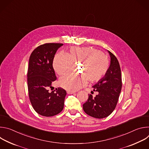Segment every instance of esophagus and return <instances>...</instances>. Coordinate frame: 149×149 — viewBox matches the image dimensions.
Listing matches in <instances>:
<instances>
[{"mask_svg":"<svg viewBox=\"0 0 149 149\" xmlns=\"http://www.w3.org/2000/svg\"><path fill=\"white\" fill-rule=\"evenodd\" d=\"M75 93V91H67V93L68 94H74Z\"/></svg>","mask_w":149,"mask_h":149,"instance_id":"obj_1","label":"esophagus"}]
</instances>
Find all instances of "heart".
<instances>
[{
	"label": "heart",
	"instance_id": "b5f03b06",
	"mask_svg": "<svg viewBox=\"0 0 149 149\" xmlns=\"http://www.w3.org/2000/svg\"><path fill=\"white\" fill-rule=\"evenodd\" d=\"M82 63V75H70L61 78V86L68 90L76 91L87 83L97 82L107 72L109 68L108 58L102 52L91 47H71L66 55L58 54L53 61V67L56 73L63 76L68 74L72 68V63Z\"/></svg>",
	"mask_w": 149,
	"mask_h": 149
}]
</instances>
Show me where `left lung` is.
I'll list each match as a JSON object with an SVG mask.
<instances>
[{
  "instance_id": "8db88e82",
  "label": "left lung",
  "mask_w": 149,
  "mask_h": 149,
  "mask_svg": "<svg viewBox=\"0 0 149 149\" xmlns=\"http://www.w3.org/2000/svg\"><path fill=\"white\" fill-rule=\"evenodd\" d=\"M111 63L105 76L93 87L98 94L93 97L88 94L83 104V110L88 115L102 118L110 115L115 109L122 87L121 69L116 56L109 51ZM94 93L93 91H92Z\"/></svg>"
}]
</instances>
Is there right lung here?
Segmentation results:
<instances>
[{
  "instance_id": "1",
  "label": "right lung",
  "mask_w": 149,
  "mask_h": 149,
  "mask_svg": "<svg viewBox=\"0 0 149 149\" xmlns=\"http://www.w3.org/2000/svg\"><path fill=\"white\" fill-rule=\"evenodd\" d=\"M59 43H47L39 45L31 53L27 73L28 88L31 103L39 114L51 117L62 111L66 91L58 87L50 92L52 82L56 79L53 60Z\"/></svg>"
}]
</instances>
